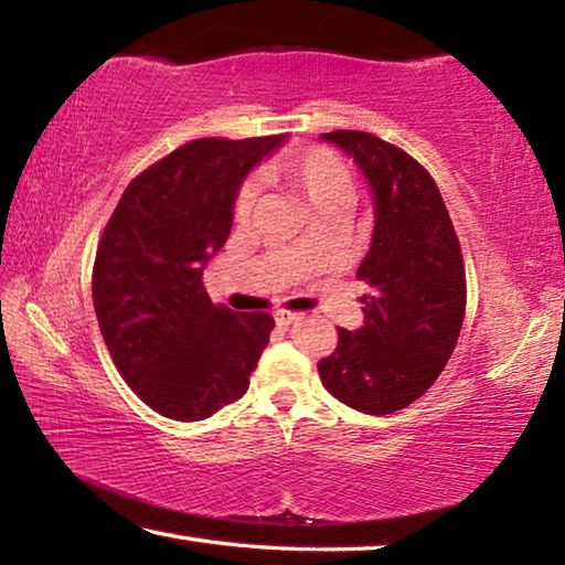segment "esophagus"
<instances>
[{
	"instance_id": "1",
	"label": "esophagus",
	"mask_w": 565,
	"mask_h": 565,
	"mask_svg": "<svg viewBox=\"0 0 565 565\" xmlns=\"http://www.w3.org/2000/svg\"><path fill=\"white\" fill-rule=\"evenodd\" d=\"M274 321H276V327H279V329H289L294 321H299V313H291V311H276V313H274Z\"/></svg>"
}]
</instances>
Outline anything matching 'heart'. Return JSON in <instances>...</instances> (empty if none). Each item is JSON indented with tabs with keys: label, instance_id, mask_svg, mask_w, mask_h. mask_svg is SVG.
<instances>
[{
	"label": "heart",
	"instance_id": "heart-1",
	"mask_svg": "<svg viewBox=\"0 0 565 565\" xmlns=\"http://www.w3.org/2000/svg\"><path fill=\"white\" fill-rule=\"evenodd\" d=\"M264 174L266 179L279 181V184L289 186L294 194H299L317 212V216L331 212L343 214L353 204V191H356L353 177L349 167L331 149L311 147L286 151V154L266 164ZM252 204V189H244L234 206L236 222H246Z\"/></svg>",
	"mask_w": 565,
	"mask_h": 565
}]
</instances>
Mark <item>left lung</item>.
<instances>
[{"mask_svg":"<svg viewBox=\"0 0 565 565\" xmlns=\"http://www.w3.org/2000/svg\"><path fill=\"white\" fill-rule=\"evenodd\" d=\"M321 139L361 169L374 234L356 271L369 284L363 323L339 329L319 376L341 404L394 414L431 388L456 349L466 311L461 246L436 181L406 151L366 131L339 129Z\"/></svg>","mask_w":565,"mask_h":565,"instance_id":"obj_1","label":"left lung"}]
</instances>
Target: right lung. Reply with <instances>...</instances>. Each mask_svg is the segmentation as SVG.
<instances>
[{"label":"right lung","instance_id":"1","mask_svg":"<svg viewBox=\"0 0 565 565\" xmlns=\"http://www.w3.org/2000/svg\"><path fill=\"white\" fill-rule=\"evenodd\" d=\"M286 141L196 139L131 181L104 228L94 311L119 374L147 406L202 420L242 398L271 313L214 306L204 269L226 244L244 179Z\"/></svg>","mask_w":565,"mask_h":565}]
</instances>
